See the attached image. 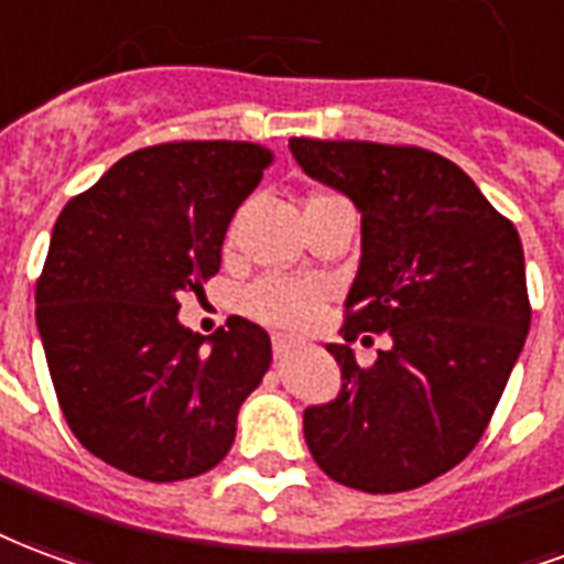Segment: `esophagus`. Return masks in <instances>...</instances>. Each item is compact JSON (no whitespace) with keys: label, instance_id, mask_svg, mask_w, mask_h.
<instances>
[{"label":"esophagus","instance_id":"esophagus-1","mask_svg":"<svg viewBox=\"0 0 564 564\" xmlns=\"http://www.w3.org/2000/svg\"><path fill=\"white\" fill-rule=\"evenodd\" d=\"M291 348H294V343H291L288 336H273V355L285 357Z\"/></svg>","mask_w":564,"mask_h":564}]
</instances>
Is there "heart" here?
Returning <instances> with one entry per match:
<instances>
[{
  "mask_svg": "<svg viewBox=\"0 0 564 564\" xmlns=\"http://www.w3.org/2000/svg\"><path fill=\"white\" fill-rule=\"evenodd\" d=\"M330 195H315L310 200H324ZM234 234V228H231ZM246 310L252 312L254 318L276 327H291L300 330L315 318V312L322 306L324 291L318 285H306V282H291V279L267 276L258 279L249 291H246Z\"/></svg>",
  "mask_w": 564,
  "mask_h": 564,
  "instance_id": "heart-1",
  "label": "heart"
}]
</instances>
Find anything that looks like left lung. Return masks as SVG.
I'll return each instance as SVG.
<instances>
[{
  "instance_id": "obj_1",
  "label": "left lung",
  "mask_w": 564,
  "mask_h": 564,
  "mask_svg": "<svg viewBox=\"0 0 564 564\" xmlns=\"http://www.w3.org/2000/svg\"><path fill=\"white\" fill-rule=\"evenodd\" d=\"M288 147L312 180L360 209L343 339H393L372 367L351 345H327L343 390L306 409V445L351 490L423 487L478 445L523 351L532 306L520 234L438 152L312 138Z\"/></svg>"
}]
</instances>
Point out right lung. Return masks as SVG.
I'll return each instance as SVG.
<instances>
[{
    "mask_svg": "<svg viewBox=\"0 0 564 564\" xmlns=\"http://www.w3.org/2000/svg\"><path fill=\"white\" fill-rule=\"evenodd\" d=\"M273 152L249 141L155 143L119 159L56 219L35 285L53 390L77 442L131 478L219 466L237 412L270 369V336L240 315L197 336L180 294L219 273L234 213Z\"/></svg>",
    "mask_w": 564,
    "mask_h": 564,
    "instance_id": "right-lung-1",
    "label": "right lung"
}]
</instances>
